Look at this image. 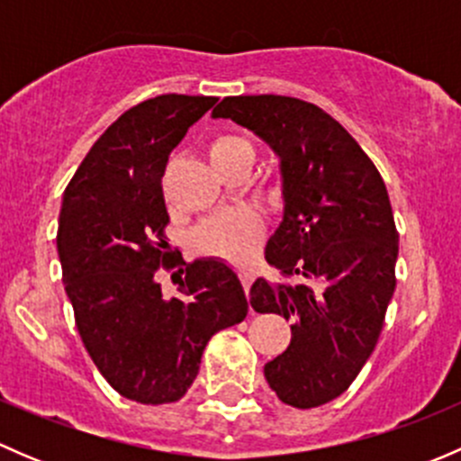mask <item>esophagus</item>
I'll list each match as a JSON object with an SVG mask.
<instances>
[{
  "label": "esophagus",
  "instance_id": "obj_1",
  "mask_svg": "<svg viewBox=\"0 0 461 461\" xmlns=\"http://www.w3.org/2000/svg\"><path fill=\"white\" fill-rule=\"evenodd\" d=\"M239 276H240V283H243L245 292H248L249 285L254 283V278H257V272H254L252 267H248V265H245V267H239Z\"/></svg>",
  "mask_w": 461,
  "mask_h": 461
}]
</instances>
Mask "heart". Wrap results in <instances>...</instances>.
I'll use <instances>...</instances> for the list:
<instances>
[{
	"instance_id": "obj_1",
	"label": "heart",
	"mask_w": 461,
	"mask_h": 461,
	"mask_svg": "<svg viewBox=\"0 0 461 461\" xmlns=\"http://www.w3.org/2000/svg\"><path fill=\"white\" fill-rule=\"evenodd\" d=\"M207 156L222 176L239 165H248L254 158V149L245 138L221 133L207 144ZM260 240V221L248 209L218 213L204 221L194 234V243L204 254L225 260H248L257 252Z\"/></svg>"
}]
</instances>
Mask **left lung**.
<instances>
[{
	"mask_svg": "<svg viewBox=\"0 0 461 461\" xmlns=\"http://www.w3.org/2000/svg\"><path fill=\"white\" fill-rule=\"evenodd\" d=\"M212 115L248 127L281 158L285 213L265 248L278 281L257 278L249 303L292 321L287 350L265 364L269 388L287 406H323L370 359L397 285L399 234L384 178L312 102L236 95Z\"/></svg>",
	"mask_w": 461,
	"mask_h": 461,
	"instance_id": "obj_1",
	"label": "left lung"
}]
</instances>
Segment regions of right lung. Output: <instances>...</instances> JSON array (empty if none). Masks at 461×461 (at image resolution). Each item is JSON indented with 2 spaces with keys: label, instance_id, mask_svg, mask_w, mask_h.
Returning a JSON list of instances; mask_svg holds the SVG:
<instances>
[{
  "label": "right lung",
  "instance_id": "right-lung-1",
  "mask_svg": "<svg viewBox=\"0 0 461 461\" xmlns=\"http://www.w3.org/2000/svg\"><path fill=\"white\" fill-rule=\"evenodd\" d=\"M216 97L158 95L124 111L64 189L58 254L77 332L102 376L138 403L185 397L209 339L248 317L239 276L221 260L185 263L167 245L162 176L171 149ZM158 271H174L164 296Z\"/></svg>",
  "mask_w": 461,
  "mask_h": 461
}]
</instances>
